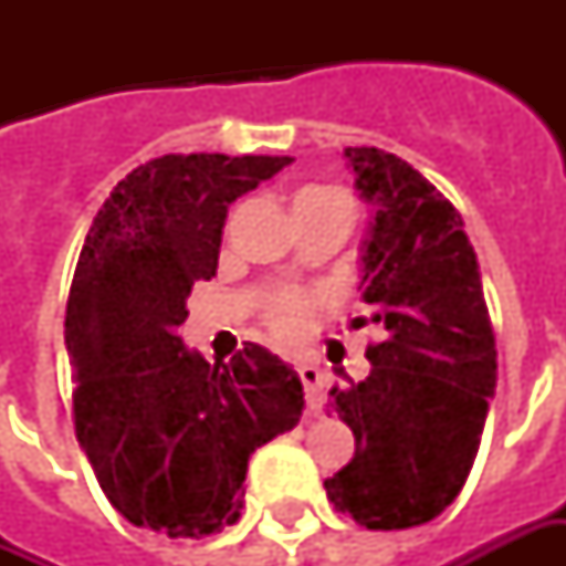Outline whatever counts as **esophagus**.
I'll use <instances>...</instances> for the list:
<instances>
[{
	"instance_id": "obj_1",
	"label": "esophagus",
	"mask_w": 566,
	"mask_h": 566,
	"mask_svg": "<svg viewBox=\"0 0 566 566\" xmlns=\"http://www.w3.org/2000/svg\"><path fill=\"white\" fill-rule=\"evenodd\" d=\"M296 376H300L303 388H306L308 409H318L321 397H324V376H321V369L312 367V364H300V367H296Z\"/></svg>"
}]
</instances>
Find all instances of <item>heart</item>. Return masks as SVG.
<instances>
[{
  "label": "heart",
  "mask_w": 566,
  "mask_h": 566,
  "mask_svg": "<svg viewBox=\"0 0 566 566\" xmlns=\"http://www.w3.org/2000/svg\"><path fill=\"white\" fill-rule=\"evenodd\" d=\"M331 193H339V190H327V187H306L294 197V206L306 202V199L315 197H331ZM315 306H318V296L308 294V291H300V287H282L263 300V324L270 327L272 336H279L284 343L296 339L300 333L306 331V324L315 315Z\"/></svg>",
  "instance_id": "heart-1"
}]
</instances>
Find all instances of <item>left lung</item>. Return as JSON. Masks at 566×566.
<instances>
[{
	"mask_svg": "<svg viewBox=\"0 0 566 566\" xmlns=\"http://www.w3.org/2000/svg\"><path fill=\"white\" fill-rule=\"evenodd\" d=\"M376 202L364 254V315L376 324L369 376L333 388L327 409L355 433V458L324 488L369 531L416 527L461 494L482 442L497 348L479 263L458 209L424 175L379 148H345Z\"/></svg>",
	"mask_w": 566,
	"mask_h": 566,
	"instance_id": "1",
	"label": "left lung"
}]
</instances>
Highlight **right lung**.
<instances>
[{
    "label": "right lung",
    "instance_id": "right-lung-1",
    "mask_svg": "<svg viewBox=\"0 0 566 566\" xmlns=\"http://www.w3.org/2000/svg\"><path fill=\"white\" fill-rule=\"evenodd\" d=\"M287 163L163 154L117 181L84 239L66 303L72 421L136 527L199 539L239 522L248 458L306 409L300 376L266 348L211 367L178 336L193 282L218 270L230 202Z\"/></svg>",
    "mask_w": 566,
    "mask_h": 566
}]
</instances>
